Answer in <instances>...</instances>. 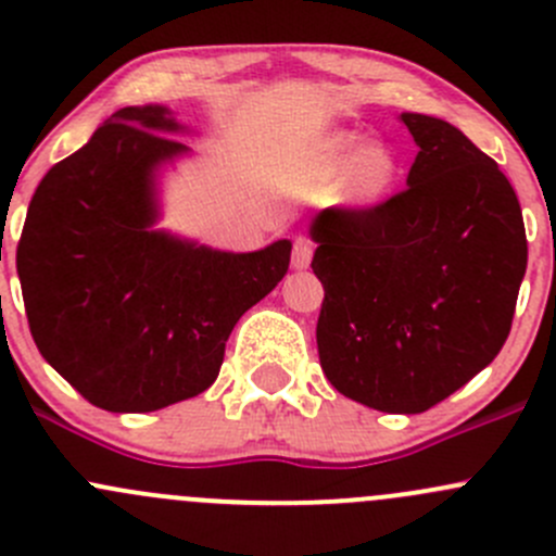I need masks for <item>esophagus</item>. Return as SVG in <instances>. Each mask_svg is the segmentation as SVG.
<instances>
[{
  "label": "esophagus",
  "instance_id": "1",
  "mask_svg": "<svg viewBox=\"0 0 556 556\" xmlns=\"http://www.w3.org/2000/svg\"><path fill=\"white\" fill-rule=\"evenodd\" d=\"M314 255V244L306 237H299L293 242V268H309Z\"/></svg>",
  "mask_w": 556,
  "mask_h": 556
}]
</instances>
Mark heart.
Returning a JSON list of instances; mask_svg holds the SVG:
<instances>
[{"label": "heart", "instance_id": "obj_1", "mask_svg": "<svg viewBox=\"0 0 556 556\" xmlns=\"http://www.w3.org/2000/svg\"><path fill=\"white\" fill-rule=\"evenodd\" d=\"M361 134L333 131L319 137L295 166V190L325 195L341 179V199L355 206H374L395 188L401 161L384 142L361 144Z\"/></svg>", "mask_w": 556, "mask_h": 556}]
</instances>
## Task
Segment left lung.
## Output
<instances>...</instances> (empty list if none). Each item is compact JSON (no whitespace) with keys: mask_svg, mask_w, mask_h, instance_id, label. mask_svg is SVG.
Masks as SVG:
<instances>
[{"mask_svg":"<svg viewBox=\"0 0 556 556\" xmlns=\"http://www.w3.org/2000/svg\"><path fill=\"white\" fill-rule=\"evenodd\" d=\"M419 153L406 190L312 220L325 288L319 366L341 395L419 414L495 361L527 268L519 199L459 128L403 112Z\"/></svg>","mask_w":556,"mask_h":556,"instance_id":"obj_1","label":"left lung"}]
</instances>
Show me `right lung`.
<instances>
[{
    "instance_id": "right-lung-1",
    "label": "right lung",
    "mask_w": 556,
    "mask_h": 556,
    "mask_svg": "<svg viewBox=\"0 0 556 556\" xmlns=\"http://www.w3.org/2000/svg\"><path fill=\"white\" fill-rule=\"evenodd\" d=\"M169 106H123L31 195L15 266L39 355L88 403L142 414L217 379L239 317L288 274V239L223 252L159 231Z\"/></svg>"
}]
</instances>
